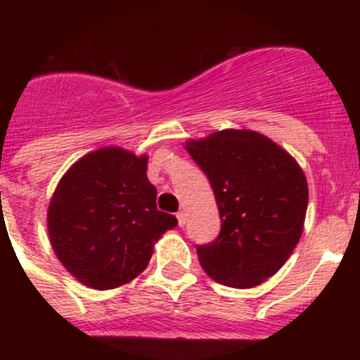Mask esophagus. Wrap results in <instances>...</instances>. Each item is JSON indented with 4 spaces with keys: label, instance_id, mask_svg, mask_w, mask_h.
Segmentation results:
<instances>
[{
    "label": "esophagus",
    "instance_id": "1",
    "mask_svg": "<svg viewBox=\"0 0 360 360\" xmlns=\"http://www.w3.org/2000/svg\"><path fill=\"white\" fill-rule=\"evenodd\" d=\"M186 211H180V212H178V214H176V218H178V225H180V227H184V225H186Z\"/></svg>",
    "mask_w": 360,
    "mask_h": 360
}]
</instances>
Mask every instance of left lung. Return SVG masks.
<instances>
[{
  "label": "left lung",
  "instance_id": "1",
  "mask_svg": "<svg viewBox=\"0 0 360 360\" xmlns=\"http://www.w3.org/2000/svg\"><path fill=\"white\" fill-rule=\"evenodd\" d=\"M186 149L207 174L221 231L196 252L214 281L250 288L274 276L303 234L308 184L303 169L269 136L224 129Z\"/></svg>",
  "mask_w": 360,
  "mask_h": 360
}]
</instances>
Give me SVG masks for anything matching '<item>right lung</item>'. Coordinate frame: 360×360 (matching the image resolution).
<instances>
[{
    "label": "right lung",
    "instance_id": "add662e5",
    "mask_svg": "<svg viewBox=\"0 0 360 360\" xmlns=\"http://www.w3.org/2000/svg\"><path fill=\"white\" fill-rule=\"evenodd\" d=\"M148 157L122 148L88 153L57 184L49 205L53 252L73 278L95 290L131 281L148 266L153 243L178 225L157 209Z\"/></svg>",
    "mask_w": 360,
    "mask_h": 360
}]
</instances>
